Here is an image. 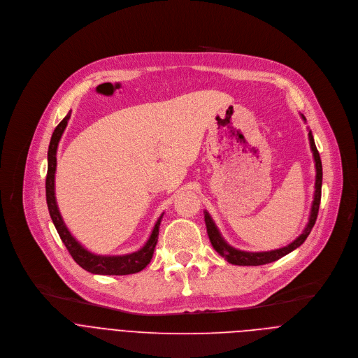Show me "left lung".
Segmentation results:
<instances>
[{
    "instance_id": "left-lung-1",
    "label": "left lung",
    "mask_w": 358,
    "mask_h": 358,
    "mask_svg": "<svg viewBox=\"0 0 358 358\" xmlns=\"http://www.w3.org/2000/svg\"><path fill=\"white\" fill-rule=\"evenodd\" d=\"M303 120L306 122L304 116L301 115ZM309 141H310V148L313 151V157H315V166H316V184H315V198H313V203H312V210H310V217H309V222L306 225L304 231L287 246L275 249V250H268V252H246V250H239L232 248L231 245H228L225 242V239L221 236L215 222L213 221V218L210 217V214L206 211L203 214V218H206V225H207V232L210 236V241L214 246V249L224 257L229 264L232 265H239V266H259V265H266L271 262H275L280 258H283L285 255L290 253L292 250H294L296 248H299L306 238L309 236L312 228L315 227V222L317 220V214H319V207H320V198H322V180H323V169H322V160H320V155L316 148L315 144V138L312 131L309 130Z\"/></svg>"
}]
</instances>
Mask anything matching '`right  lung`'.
Returning <instances> with one entry per match:
<instances>
[{
  "label": "right lung",
  "mask_w": 358,
  "mask_h": 358,
  "mask_svg": "<svg viewBox=\"0 0 358 358\" xmlns=\"http://www.w3.org/2000/svg\"><path fill=\"white\" fill-rule=\"evenodd\" d=\"M71 117V112L64 117V120L57 126V129L52 133V137H50L49 148H48V173H46V181H45V188H46V203H48V210L49 215L52 218V222L65 243L66 249L69 250L71 257L73 261L83 268L85 271L94 273V275H131L143 271L151 261L152 253H155V248L157 245L159 239V229H160V222L163 218V214L157 220L155 228L151 231V235L148 241L144 243L143 248H140L136 252L127 253V255H116V257H110V255H96L85 249L69 232L66 228L59 208L57 206V198H55V171H57V150L59 140L66 129L68 120Z\"/></svg>",
  "instance_id": "add662e5"
}]
</instances>
